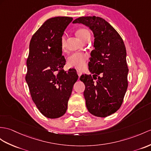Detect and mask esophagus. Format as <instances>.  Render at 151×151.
<instances>
[{
	"label": "esophagus",
	"mask_w": 151,
	"mask_h": 151,
	"mask_svg": "<svg viewBox=\"0 0 151 151\" xmlns=\"http://www.w3.org/2000/svg\"><path fill=\"white\" fill-rule=\"evenodd\" d=\"M77 73H78V75L79 77H80L82 75V72H81L80 70H77Z\"/></svg>",
	"instance_id": "obj_1"
}]
</instances>
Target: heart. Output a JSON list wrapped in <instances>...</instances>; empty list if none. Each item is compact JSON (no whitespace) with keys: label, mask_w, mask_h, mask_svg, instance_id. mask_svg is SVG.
<instances>
[{"label":"heart","mask_w":151,"mask_h":151,"mask_svg":"<svg viewBox=\"0 0 151 151\" xmlns=\"http://www.w3.org/2000/svg\"><path fill=\"white\" fill-rule=\"evenodd\" d=\"M76 34L82 41H84L88 37H90V32L84 28L78 29L76 32ZM65 41L66 36L63 35L61 38V46L62 49H64L65 47ZM87 58L88 55L86 54L80 52L73 53L68 58V64L70 67H73L78 69H83L85 67Z\"/></svg>","instance_id":"obj_1"}]
</instances>
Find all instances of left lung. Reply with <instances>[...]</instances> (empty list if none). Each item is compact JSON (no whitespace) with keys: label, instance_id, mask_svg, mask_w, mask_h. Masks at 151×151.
I'll use <instances>...</instances> for the list:
<instances>
[{"label":"left lung","instance_id":"obj_1","mask_svg":"<svg viewBox=\"0 0 151 151\" xmlns=\"http://www.w3.org/2000/svg\"><path fill=\"white\" fill-rule=\"evenodd\" d=\"M73 24L90 28L94 36V49L88 63L91 75H82L84 97L91 114L106 117L115 113L122 104L128 83L126 49L122 38L108 22L98 17H82ZM95 79L96 81H93Z\"/></svg>","mask_w":151,"mask_h":151}]
</instances>
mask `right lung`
I'll return each instance as SVG.
<instances>
[{"mask_svg":"<svg viewBox=\"0 0 151 151\" xmlns=\"http://www.w3.org/2000/svg\"><path fill=\"white\" fill-rule=\"evenodd\" d=\"M73 20L72 17H57L46 20L29 44L25 81L33 102L42 115L57 119L67 111L73 86L78 79L75 69L63 70L61 38Z\"/></svg>","mask_w":151,"mask_h":151,"instance_id":"right-lung-1","label":"right lung"}]
</instances>
